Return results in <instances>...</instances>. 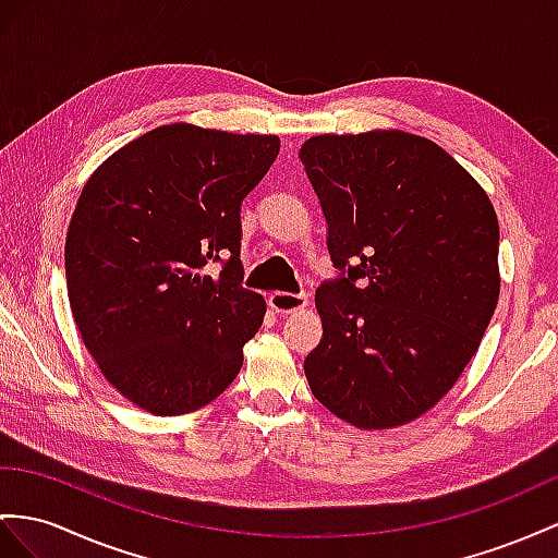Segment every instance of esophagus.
I'll return each mask as SVG.
<instances>
[{"mask_svg": "<svg viewBox=\"0 0 558 558\" xmlns=\"http://www.w3.org/2000/svg\"><path fill=\"white\" fill-rule=\"evenodd\" d=\"M268 306L282 316H292V313H302L308 306V299L304 294H284L274 292L268 296Z\"/></svg>", "mask_w": 558, "mask_h": 558, "instance_id": "esophagus-1", "label": "esophagus"}]
</instances>
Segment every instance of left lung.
I'll use <instances>...</instances> for the list:
<instances>
[{"instance_id":"obj_1","label":"left lung","mask_w":558,"mask_h":558,"mask_svg":"<svg viewBox=\"0 0 558 558\" xmlns=\"http://www.w3.org/2000/svg\"><path fill=\"white\" fill-rule=\"evenodd\" d=\"M299 160L347 278L316 292L304 361L318 401L355 428L415 422L460 379L499 299V226L481 183L401 130L320 134Z\"/></svg>"}]
</instances>
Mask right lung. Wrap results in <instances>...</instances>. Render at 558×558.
Wrapping results in <instances>:
<instances>
[{
    "label": "right lung",
    "mask_w": 558,
    "mask_h": 558,
    "mask_svg": "<svg viewBox=\"0 0 558 558\" xmlns=\"http://www.w3.org/2000/svg\"><path fill=\"white\" fill-rule=\"evenodd\" d=\"M278 150L274 134L174 122L84 183L65 235L70 311L106 381L150 415L211 403L259 332L264 296L240 284V203ZM221 255L225 270L209 277Z\"/></svg>",
    "instance_id": "add662e5"
}]
</instances>
